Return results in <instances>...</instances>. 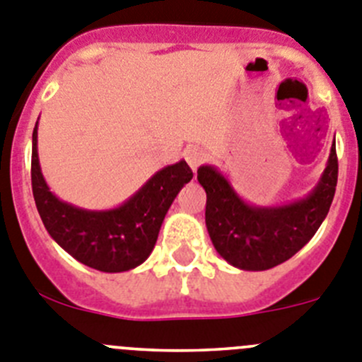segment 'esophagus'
Returning <instances> with one entry per match:
<instances>
[{"mask_svg": "<svg viewBox=\"0 0 362 362\" xmlns=\"http://www.w3.org/2000/svg\"><path fill=\"white\" fill-rule=\"evenodd\" d=\"M185 159H187V163L190 165L192 170H197L199 165H203L208 159V154L201 147H188L185 151Z\"/></svg>", "mask_w": 362, "mask_h": 362, "instance_id": "obj_1", "label": "esophagus"}]
</instances>
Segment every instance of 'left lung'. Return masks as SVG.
I'll return each mask as SVG.
<instances>
[{
  "instance_id": "left-lung-1",
  "label": "left lung",
  "mask_w": 362,
  "mask_h": 362,
  "mask_svg": "<svg viewBox=\"0 0 362 362\" xmlns=\"http://www.w3.org/2000/svg\"><path fill=\"white\" fill-rule=\"evenodd\" d=\"M197 181L206 192L204 217L217 253L238 269H271L296 255L327 217L337 185L336 144L314 190L284 206H251L210 165L199 167Z\"/></svg>"
}]
</instances>
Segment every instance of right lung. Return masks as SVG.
I'll list each match as a JSON object with an SVG mask.
<instances>
[{
	"instance_id": "1",
	"label": "right lung",
	"mask_w": 362,
	"mask_h": 362,
	"mask_svg": "<svg viewBox=\"0 0 362 362\" xmlns=\"http://www.w3.org/2000/svg\"><path fill=\"white\" fill-rule=\"evenodd\" d=\"M192 177L190 167L181 159L156 172L122 206L84 210L49 192L39 165L37 124L32 134V192L42 224L75 260L104 273L134 269L147 260L168 208Z\"/></svg>"
}]
</instances>
